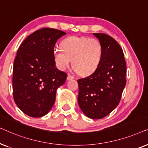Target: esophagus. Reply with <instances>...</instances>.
<instances>
[{
	"instance_id": "esophagus-1",
	"label": "esophagus",
	"mask_w": 148,
	"mask_h": 148,
	"mask_svg": "<svg viewBox=\"0 0 148 148\" xmlns=\"http://www.w3.org/2000/svg\"><path fill=\"white\" fill-rule=\"evenodd\" d=\"M75 77L73 76H72V75H69V74L68 75V76H67V78H66V79H67L68 81H69V80H72V79H73Z\"/></svg>"
}]
</instances>
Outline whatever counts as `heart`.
I'll use <instances>...</instances> for the list:
<instances>
[{"label":"heart","mask_w":148,"mask_h":148,"mask_svg":"<svg viewBox=\"0 0 148 148\" xmlns=\"http://www.w3.org/2000/svg\"><path fill=\"white\" fill-rule=\"evenodd\" d=\"M61 48H54V60L58 69L64 71L72 64L84 75L92 74L100 65L103 55L101 42L96 38L70 36L61 42Z\"/></svg>","instance_id":"b5f03b06"}]
</instances>
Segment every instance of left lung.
I'll use <instances>...</instances> for the list:
<instances>
[{"label":"left lung","instance_id":"8db88e82","mask_svg":"<svg viewBox=\"0 0 148 148\" xmlns=\"http://www.w3.org/2000/svg\"><path fill=\"white\" fill-rule=\"evenodd\" d=\"M103 47L98 68L87 77L77 80L78 104L88 118L100 119L110 114L120 102L126 85L124 54L116 40L106 34L94 33Z\"/></svg>","mask_w":148,"mask_h":148}]
</instances>
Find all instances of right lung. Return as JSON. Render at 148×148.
Returning <instances> with one entry per match:
<instances>
[{"label": "right lung", "instance_id": "right-lung-1", "mask_svg": "<svg viewBox=\"0 0 148 148\" xmlns=\"http://www.w3.org/2000/svg\"><path fill=\"white\" fill-rule=\"evenodd\" d=\"M66 33L42 28L29 35L17 50L13 65V89L15 104L28 116L48 114L56 100L57 89L66 75L56 68L53 52L57 40Z\"/></svg>", "mask_w": 148, "mask_h": 148}]
</instances>
